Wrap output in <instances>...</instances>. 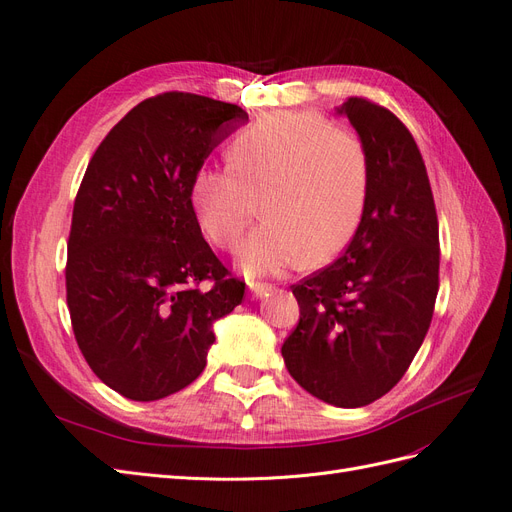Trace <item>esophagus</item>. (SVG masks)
<instances>
[{
    "mask_svg": "<svg viewBox=\"0 0 512 512\" xmlns=\"http://www.w3.org/2000/svg\"><path fill=\"white\" fill-rule=\"evenodd\" d=\"M275 288L271 284H260V282H250V292L252 297L256 299H262V297H269V294L273 292Z\"/></svg>",
    "mask_w": 512,
    "mask_h": 512,
    "instance_id": "34e87169",
    "label": "esophagus"
}]
</instances>
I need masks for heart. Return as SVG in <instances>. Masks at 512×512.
Here are the masks:
<instances>
[{
	"label": "heart",
	"instance_id": "b5f03b06",
	"mask_svg": "<svg viewBox=\"0 0 512 512\" xmlns=\"http://www.w3.org/2000/svg\"><path fill=\"white\" fill-rule=\"evenodd\" d=\"M224 166H200L190 200L205 237L235 252L260 209L267 218L241 247L247 273H280L307 254L333 258L361 226L369 153L354 132L314 111H282L243 128Z\"/></svg>",
	"mask_w": 512,
	"mask_h": 512
}]
</instances>
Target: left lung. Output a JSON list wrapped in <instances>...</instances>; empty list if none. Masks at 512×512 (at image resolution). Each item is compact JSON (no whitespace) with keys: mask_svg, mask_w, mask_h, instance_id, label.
Returning <instances> with one entry per match:
<instances>
[{"mask_svg":"<svg viewBox=\"0 0 512 512\" xmlns=\"http://www.w3.org/2000/svg\"><path fill=\"white\" fill-rule=\"evenodd\" d=\"M337 113L369 153L367 205L346 252L292 286L301 316L282 356L307 393L361 408L393 389L423 344L440 286V237L410 130L365 98H348Z\"/></svg>","mask_w":512,"mask_h":512,"instance_id":"1","label":"left lung"}]
</instances>
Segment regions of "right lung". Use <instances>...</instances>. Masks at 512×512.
<instances>
[{
	"label": "right lung",
	"instance_id": "1",
	"mask_svg": "<svg viewBox=\"0 0 512 512\" xmlns=\"http://www.w3.org/2000/svg\"><path fill=\"white\" fill-rule=\"evenodd\" d=\"M247 121L237 104L168 91L136 104L89 160L74 200L66 299L76 344L119 395L156 401L192 384L213 322L241 301L203 239L196 170Z\"/></svg>",
	"mask_w": 512,
	"mask_h": 512
}]
</instances>
